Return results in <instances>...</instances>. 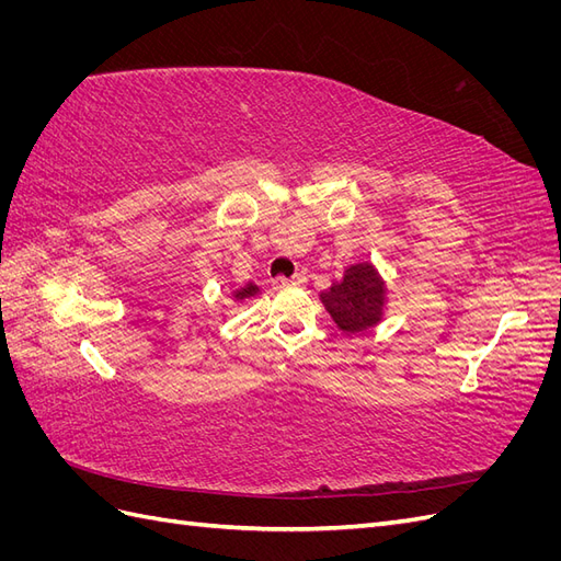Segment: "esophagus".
Listing matches in <instances>:
<instances>
[{"mask_svg":"<svg viewBox=\"0 0 561 561\" xmlns=\"http://www.w3.org/2000/svg\"><path fill=\"white\" fill-rule=\"evenodd\" d=\"M274 287H285V285H290V283H295V285H304L307 283V274H295L293 278H285V276H276L274 280Z\"/></svg>","mask_w":561,"mask_h":561,"instance_id":"1","label":"esophagus"}]
</instances>
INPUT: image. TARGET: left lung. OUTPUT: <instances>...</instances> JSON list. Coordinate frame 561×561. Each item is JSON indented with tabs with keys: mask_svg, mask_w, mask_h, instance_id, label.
Returning a JSON list of instances; mask_svg holds the SVG:
<instances>
[{
	"mask_svg": "<svg viewBox=\"0 0 561 561\" xmlns=\"http://www.w3.org/2000/svg\"><path fill=\"white\" fill-rule=\"evenodd\" d=\"M336 322L346 334H358L375 328L383 316L386 287L371 264H353L344 271L342 283H334L330 290L320 295Z\"/></svg>",
	"mask_w": 561,
	"mask_h": 561,
	"instance_id": "8db88e82",
	"label": "left lung"
}]
</instances>
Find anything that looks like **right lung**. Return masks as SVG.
Segmentation results:
<instances>
[{
    "instance_id": "add662e5",
    "label": "right lung",
    "mask_w": 561,
    "mask_h": 561,
    "mask_svg": "<svg viewBox=\"0 0 561 561\" xmlns=\"http://www.w3.org/2000/svg\"><path fill=\"white\" fill-rule=\"evenodd\" d=\"M252 295H257V285H245V287H241V290L239 293H236L233 297L236 299H248V297H252Z\"/></svg>"
}]
</instances>
